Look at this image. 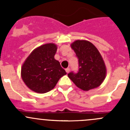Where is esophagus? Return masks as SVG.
I'll return each mask as SVG.
<instances>
[{"instance_id":"obj_1","label":"esophagus","mask_w":130,"mask_h":130,"mask_svg":"<svg viewBox=\"0 0 130 130\" xmlns=\"http://www.w3.org/2000/svg\"><path fill=\"white\" fill-rule=\"evenodd\" d=\"M65 71H66L67 73H69V72H70V69H69V68H67V69H65Z\"/></svg>"}]
</instances>
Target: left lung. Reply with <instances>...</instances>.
<instances>
[{"label": "left lung", "instance_id": "1", "mask_svg": "<svg viewBox=\"0 0 130 130\" xmlns=\"http://www.w3.org/2000/svg\"><path fill=\"white\" fill-rule=\"evenodd\" d=\"M78 59V72L68 76L78 88L85 91L99 87L106 77V69L98 48L87 40H76L71 44Z\"/></svg>", "mask_w": 130, "mask_h": 130}]
</instances>
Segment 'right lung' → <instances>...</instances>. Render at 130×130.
Wrapping results in <instances>:
<instances>
[{
	"label": "right lung",
	"mask_w": 130,
	"mask_h": 130,
	"mask_svg": "<svg viewBox=\"0 0 130 130\" xmlns=\"http://www.w3.org/2000/svg\"><path fill=\"white\" fill-rule=\"evenodd\" d=\"M57 46L43 45L29 54L21 69V76L27 87L35 92L43 94L54 88L67 72L54 59Z\"/></svg>",
	"instance_id": "obj_1"
}]
</instances>
